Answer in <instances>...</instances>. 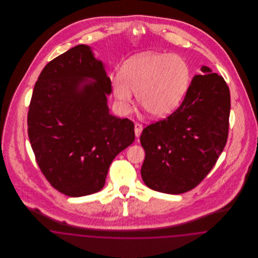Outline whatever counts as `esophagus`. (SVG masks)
Instances as JSON below:
<instances>
[{"instance_id": "obj_1", "label": "esophagus", "mask_w": 258, "mask_h": 258, "mask_svg": "<svg viewBox=\"0 0 258 258\" xmlns=\"http://www.w3.org/2000/svg\"><path fill=\"white\" fill-rule=\"evenodd\" d=\"M142 130H143V127H142V125H141L140 123H135V136H136V137H139V136H140L141 133H142Z\"/></svg>"}]
</instances>
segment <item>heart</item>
Listing matches in <instances>:
<instances>
[{"label": "heart", "mask_w": 258, "mask_h": 258, "mask_svg": "<svg viewBox=\"0 0 258 258\" xmlns=\"http://www.w3.org/2000/svg\"><path fill=\"white\" fill-rule=\"evenodd\" d=\"M115 98L127 108L136 92L137 102L155 118L174 110L184 98L190 80V68L182 57L148 52L126 61L121 73L111 77Z\"/></svg>", "instance_id": "obj_1"}]
</instances>
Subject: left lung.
Here are the masks:
<instances>
[{
    "label": "left lung",
    "mask_w": 258,
    "mask_h": 258,
    "mask_svg": "<svg viewBox=\"0 0 258 258\" xmlns=\"http://www.w3.org/2000/svg\"><path fill=\"white\" fill-rule=\"evenodd\" d=\"M196 75L182 104L166 119L147 125L141 176L150 188L181 195L196 187L216 164L227 141L230 92L206 67Z\"/></svg>",
    "instance_id": "left-lung-1"
}]
</instances>
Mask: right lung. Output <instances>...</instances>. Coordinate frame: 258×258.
<instances>
[{
	"instance_id": "right-lung-1",
	"label": "right lung",
	"mask_w": 258,
	"mask_h": 258,
	"mask_svg": "<svg viewBox=\"0 0 258 258\" xmlns=\"http://www.w3.org/2000/svg\"><path fill=\"white\" fill-rule=\"evenodd\" d=\"M110 78L80 44L39 74L28 112V135L50 184L68 197L99 191L112 160L135 141V124L109 113Z\"/></svg>"
}]
</instances>
